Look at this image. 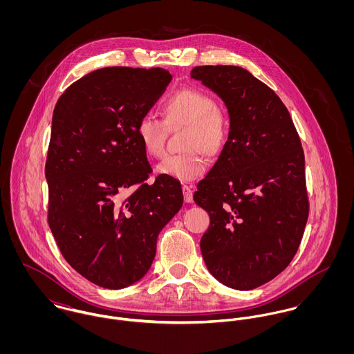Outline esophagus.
Returning <instances> with one entry per match:
<instances>
[{
    "label": "esophagus",
    "mask_w": 354,
    "mask_h": 354,
    "mask_svg": "<svg viewBox=\"0 0 354 354\" xmlns=\"http://www.w3.org/2000/svg\"><path fill=\"white\" fill-rule=\"evenodd\" d=\"M183 194H184V201H185V203L194 202V192H192V189L188 185L183 187Z\"/></svg>",
    "instance_id": "34e87169"
}]
</instances>
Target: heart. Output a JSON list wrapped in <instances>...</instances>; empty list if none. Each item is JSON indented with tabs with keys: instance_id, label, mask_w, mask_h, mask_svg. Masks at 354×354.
Wrapping results in <instances>:
<instances>
[{
	"instance_id": "heart-1",
	"label": "heart",
	"mask_w": 354,
	"mask_h": 354,
	"mask_svg": "<svg viewBox=\"0 0 354 354\" xmlns=\"http://www.w3.org/2000/svg\"><path fill=\"white\" fill-rule=\"evenodd\" d=\"M163 114L165 122L151 113L139 118L136 133L145 151L153 158L163 156L166 152V125L169 128L187 127L188 131L183 142V150L187 152L165 158L156 166V171L183 183L201 178L208 167L204 152L216 155L226 145L229 136L226 113L205 91L185 87L165 102Z\"/></svg>"
}]
</instances>
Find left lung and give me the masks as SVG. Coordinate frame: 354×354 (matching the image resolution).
<instances>
[{
  "instance_id": "8db88e82",
  "label": "left lung",
  "mask_w": 354,
  "mask_h": 354,
  "mask_svg": "<svg viewBox=\"0 0 354 354\" xmlns=\"http://www.w3.org/2000/svg\"><path fill=\"white\" fill-rule=\"evenodd\" d=\"M191 77L227 107L230 131L194 201L209 215L208 271L237 290L261 286L297 252L308 219L303 147L286 106L241 66H195Z\"/></svg>"
}]
</instances>
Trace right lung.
Returning a JSON list of instances; mask_svg holds the SVG:
<instances>
[{
    "label": "right lung",
    "mask_w": 354,
    "mask_h": 354,
    "mask_svg": "<svg viewBox=\"0 0 354 354\" xmlns=\"http://www.w3.org/2000/svg\"><path fill=\"white\" fill-rule=\"evenodd\" d=\"M170 80L163 68H102L55 103L45 166L48 221L64 259L101 288L142 279L158 234L183 207L176 178L146 183L152 169L136 133Z\"/></svg>",
    "instance_id": "right-lung-1"
}]
</instances>
